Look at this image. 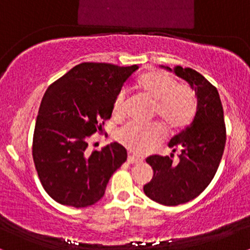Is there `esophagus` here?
I'll return each mask as SVG.
<instances>
[{
    "instance_id": "esophagus-1",
    "label": "esophagus",
    "mask_w": 250,
    "mask_h": 250,
    "mask_svg": "<svg viewBox=\"0 0 250 250\" xmlns=\"http://www.w3.org/2000/svg\"><path fill=\"white\" fill-rule=\"evenodd\" d=\"M128 163H130V165H137V163L142 162L141 160L137 159V157H134L133 155H128V159H127Z\"/></svg>"
}]
</instances>
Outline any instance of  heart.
<instances>
[{
    "mask_svg": "<svg viewBox=\"0 0 250 250\" xmlns=\"http://www.w3.org/2000/svg\"><path fill=\"white\" fill-rule=\"evenodd\" d=\"M139 89L155 103L154 115L171 133L183 130L196 114V96L188 85L177 84L173 77L160 70H151L140 79ZM125 110V91L121 90L113 102V115L121 119ZM162 137L157 125L142 127L128 123L117 133V141L136 155L147 154Z\"/></svg>",
    "mask_w": 250,
    "mask_h": 250,
    "instance_id": "obj_1",
    "label": "heart"
}]
</instances>
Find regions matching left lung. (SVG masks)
<instances>
[{"instance_id":"obj_1","label":"left lung","mask_w":250,"mask_h":250,"mask_svg":"<svg viewBox=\"0 0 250 250\" xmlns=\"http://www.w3.org/2000/svg\"><path fill=\"white\" fill-rule=\"evenodd\" d=\"M163 68L189 83L197 99L196 114L169 142L174 153L180 150L177 161L173 162L174 154L146 160L154 175L143 191L160 205L177 206L199 196L214 179L225 150L226 125L219 91L207 79L191 68Z\"/></svg>"}]
</instances>
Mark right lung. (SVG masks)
Masks as SVG:
<instances>
[{
  "instance_id": "obj_1",
  "label": "right lung",
  "mask_w": 250,
  "mask_h": 250,
  "mask_svg": "<svg viewBox=\"0 0 250 250\" xmlns=\"http://www.w3.org/2000/svg\"><path fill=\"white\" fill-rule=\"evenodd\" d=\"M136 64L80 63L47 89L36 119L33 159L43 188L64 206L83 208L104 195L109 179L127 160L123 146L113 142L88 150V139L102 133L122 85Z\"/></svg>"
}]
</instances>
